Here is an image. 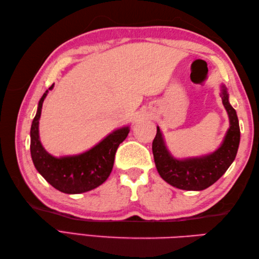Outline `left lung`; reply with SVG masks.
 <instances>
[{
	"instance_id": "left-lung-1",
	"label": "left lung",
	"mask_w": 259,
	"mask_h": 259,
	"mask_svg": "<svg viewBox=\"0 0 259 259\" xmlns=\"http://www.w3.org/2000/svg\"><path fill=\"white\" fill-rule=\"evenodd\" d=\"M221 97L229 118V128L216 150L198 157L175 158L167 148L162 131L157 126L152 141V153L160 177L178 189L203 190L213 185L227 171L237 155L240 130L236 110L229 103V95L225 84L221 85Z\"/></svg>"
}]
</instances>
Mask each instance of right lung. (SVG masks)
<instances>
[{"label":"right lung","instance_id":"obj_1","mask_svg":"<svg viewBox=\"0 0 259 259\" xmlns=\"http://www.w3.org/2000/svg\"><path fill=\"white\" fill-rule=\"evenodd\" d=\"M52 84L49 90L53 89ZM49 90L43 93L31 125V157L33 164L43 178L59 191L75 195L90 191L102 185L112 171L115 151L130 131V125L113 130L89 150L72 156L54 157L42 146L38 123L43 101Z\"/></svg>","mask_w":259,"mask_h":259}]
</instances>
